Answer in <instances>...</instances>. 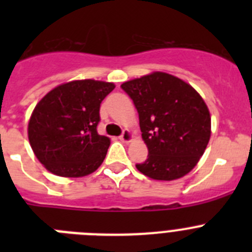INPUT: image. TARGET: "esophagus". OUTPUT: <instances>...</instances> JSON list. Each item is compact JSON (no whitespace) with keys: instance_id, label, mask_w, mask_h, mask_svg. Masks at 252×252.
I'll return each instance as SVG.
<instances>
[{"instance_id":"obj_1","label":"esophagus","mask_w":252,"mask_h":252,"mask_svg":"<svg viewBox=\"0 0 252 252\" xmlns=\"http://www.w3.org/2000/svg\"><path fill=\"white\" fill-rule=\"evenodd\" d=\"M119 139L124 142H130L131 140H132V133H131L128 130H124V132L120 135Z\"/></svg>"}]
</instances>
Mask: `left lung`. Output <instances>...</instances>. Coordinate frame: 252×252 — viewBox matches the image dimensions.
Listing matches in <instances>:
<instances>
[{
	"instance_id": "8db88e82",
	"label": "left lung",
	"mask_w": 252,
	"mask_h": 252,
	"mask_svg": "<svg viewBox=\"0 0 252 252\" xmlns=\"http://www.w3.org/2000/svg\"><path fill=\"white\" fill-rule=\"evenodd\" d=\"M139 112L148 159L137 170L151 179L174 180L192 170L203 155L211 137V116L199 93L168 73L125 82Z\"/></svg>"
}]
</instances>
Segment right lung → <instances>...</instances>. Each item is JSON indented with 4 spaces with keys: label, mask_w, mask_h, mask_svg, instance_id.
<instances>
[{
    "label": "right lung",
    "mask_w": 252,
    "mask_h": 252,
    "mask_svg": "<svg viewBox=\"0 0 252 252\" xmlns=\"http://www.w3.org/2000/svg\"><path fill=\"white\" fill-rule=\"evenodd\" d=\"M115 84L73 81L55 87L29 121V141L39 161L59 177L79 178L98 169L110 139L97 132L99 107Z\"/></svg>",
    "instance_id": "right-lung-1"
}]
</instances>
